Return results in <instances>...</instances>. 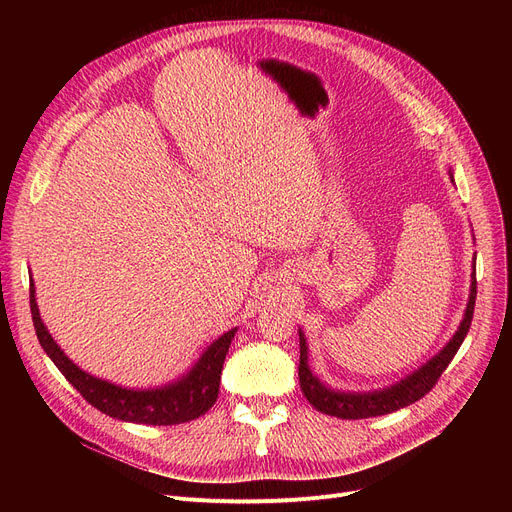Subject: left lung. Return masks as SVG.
<instances>
[{
	"label": "left lung",
	"mask_w": 512,
	"mask_h": 512,
	"mask_svg": "<svg viewBox=\"0 0 512 512\" xmlns=\"http://www.w3.org/2000/svg\"><path fill=\"white\" fill-rule=\"evenodd\" d=\"M452 176V174H450ZM475 297H477V280H475V263H473V276H471V294L469 303L465 309V317L461 321L459 330L452 336V340L442 348V351L429 359L423 367L407 375L405 380L396 382L390 388L375 390V392H338L321 384L309 369L307 363V340L305 334L299 330L301 340V361H299V382L305 398L311 402V407L317 411L338 417V419H367V417H380L394 413L402 407H409L419 398H423L429 390H432L444 369L454 359L456 351H459L473 319L475 309Z\"/></svg>",
	"instance_id": "8db88e82"
}]
</instances>
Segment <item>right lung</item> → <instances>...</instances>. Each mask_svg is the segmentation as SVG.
I'll return each mask as SVG.
<instances>
[{
  "label": "right lung",
  "instance_id": "1",
  "mask_svg": "<svg viewBox=\"0 0 512 512\" xmlns=\"http://www.w3.org/2000/svg\"><path fill=\"white\" fill-rule=\"evenodd\" d=\"M31 313L33 324L39 338V344L47 357L56 363L62 371L64 378L80 392L89 405L97 411L110 415L120 421L130 423H143V425H176L193 421L205 415L213 402L218 400L220 392V375L224 367V359L230 348V342L236 334V328L220 336L201 359L193 365V369L174 384L153 390H130L105 380L93 378L91 373H85L76 367L62 348L53 342L51 334L47 332L45 324L41 321L37 301H35V284L31 278Z\"/></svg>",
  "mask_w": 512,
  "mask_h": 512
}]
</instances>
